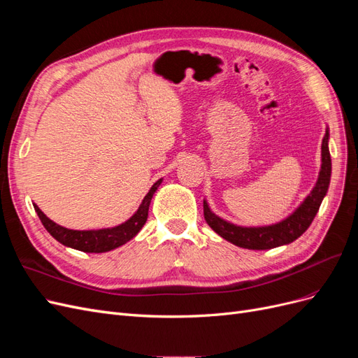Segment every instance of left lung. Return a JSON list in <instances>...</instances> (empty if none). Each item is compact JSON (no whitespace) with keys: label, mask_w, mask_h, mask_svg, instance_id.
Wrapping results in <instances>:
<instances>
[{"label":"left lung","mask_w":358,"mask_h":358,"mask_svg":"<svg viewBox=\"0 0 358 358\" xmlns=\"http://www.w3.org/2000/svg\"><path fill=\"white\" fill-rule=\"evenodd\" d=\"M321 155L322 164L317 185L313 187L312 192L305 199V201L299 206V209L292 215H289L287 220L267 227H239L224 221L220 216H216L209 209L208 203L203 201L206 222H208L210 229L215 233H218L222 239L231 242L236 246L246 249H257V251H262V249H272L276 246H282L294 242L297 237H300L309 229V225L312 224L313 218H315L321 201L329 189L331 175V158L329 152V129L322 138Z\"/></svg>","instance_id":"8db88e82"}]
</instances>
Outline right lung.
Listing matches in <instances>:
<instances>
[{
    "label": "right lung",
    "mask_w": 358,
    "mask_h": 358,
    "mask_svg": "<svg viewBox=\"0 0 358 358\" xmlns=\"http://www.w3.org/2000/svg\"><path fill=\"white\" fill-rule=\"evenodd\" d=\"M161 180H157L152 188L149 189V192L145 196L142 204L137 209V212L129 218L127 222L113 227V229H103V230H88V231H79V230H69L66 227H61L50 221L48 216L43 213L38 206L34 204V209L38 215V218L41 224L45 225V229L52 234V237L73 249H79V251L83 252H107L112 251V249L121 246L127 243L128 241H131L133 237L142 230V227L145 225L148 220V210H149V204L150 200H152L154 192L157 188L161 185Z\"/></svg>",
    "instance_id": "right-lung-1"
}]
</instances>
